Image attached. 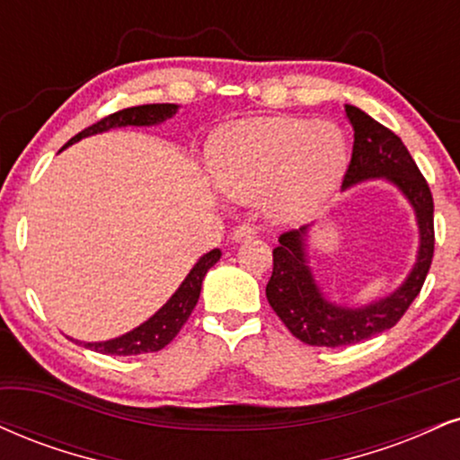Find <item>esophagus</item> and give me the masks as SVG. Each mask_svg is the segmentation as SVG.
Wrapping results in <instances>:
<instances>
[{
    "mask_svg": "<svg viewBox=\"0 0 460 460\" xmlns=\"http://www.w3.org/2000/svg\"><path fill=\"white\" fill-rule=\"evenodd\" d=\"M254 234H257V229H254L252 225H237L234 229V234H231V237H234L235 242H242V240H248V237H252Z\"/></svg>",
    "mask_w": 460,
    "mask_h": 460,
    "instance_id": "obj_1",
    "label": "esophagus"
}]
</instances>
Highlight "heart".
Returning a JSON list of instances; mask_svg holds the SVG:
<instances>
[{
	"label": "heart",
	"instance_id": "b5f03b06",
	"mask_svg": "<svg viewBox=\"0 0 460 460\" xmlns=\"http://www.w3.org/2000/svg\"><path fill=\"white\" fill-rule=\"evenodd\" d=\"M345 164V139L328 119L259 118L218 132L214 180L240 201L263 199L276 218L313 212L330 195Z\"/></svg>",
	"mask_w": 460,
	"mask_h": 460
}]
</instances>
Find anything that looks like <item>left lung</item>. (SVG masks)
I'll return each instance as SVG.
<instances>
[{"label":"left lung","instance_id":"1","mask_svg":"<svg viewBox=\"0 0 460 460\" xmlns=\"http://www.w3.org/2000/svg\"><path fill=\"white\" fill-rule=\"evenodd\" d=\"M345 113L353 128V152L349 167L342 177V188L370 177H385L401 188L416 209L420 251L409 279L392 296L362 308H347L325 300L314 285L304 252L308 226L285 231L279 237V246L272 251L274 270L265 287V296L291 334L313 347L356 345L394 328L422 289L435 252L433 195L416 160L402 146L401 137L364 111L345 104Z\"/></svg>","mask_w":460,"mask_h":460}]
</instances>
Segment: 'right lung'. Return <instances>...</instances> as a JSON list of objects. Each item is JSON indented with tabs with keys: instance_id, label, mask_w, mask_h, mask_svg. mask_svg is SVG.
I'll return each instance as SVG.
<instances>
[{
	"instance_id": "1",
	"label": "right lung",
	"mask_w": 460,
	"mask_h": 460,
	"mask_svg": "<svg viewBox=\"0 0 460 460\" xmlns=\"http://www.w3.org/2000/svg\"><path fill=\"white\" fill-rule=\"evenodd\" d=\"M177 111V104H141V107H130L121 109L118 113H111L107 118L98 119L96 124L87 126L85 130H81L79 135H75L66 143L64 147L72 146L83 137L96 135V132H104L109 128H118V126H152L158 121H164L171 118ZM220 259V251L214 248L208 254H203L199 259L195 268L190 270V274L186 276L184 283L180 285L171 300L164 304L160 311L149 317L146 323H141L139 328H135L128 334L119 336V339L104 341V342H85V347L90 349L104 353V356H139V353L149 351H160L163 347H167L171 341L175 339L177 332L181 330V325L186 323L190 317L192 308L197 306L199 293H201V283L206 279L208 270Z\"/></svg>"
}]
</instances>
